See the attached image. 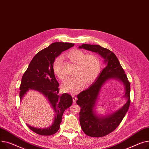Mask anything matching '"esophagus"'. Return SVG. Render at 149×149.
I'll list each match as a JSON object with an SVG mask.
<instances>
[{"instance_id":"34e87169","label":"esophagus","mask_w":149,"mask_h":149,"mask_svg":"<svg viewBox=\"0 0 149 149\" xmlns=\"http://www.w3.org/2000/svg\"><path fill=\"white\" fill-rule=\"evenodd\" d=\"M72 97H73V102L74 103H76V100H77V97H76V96L74 95H72Z\"/></svg>"}]
</instances>
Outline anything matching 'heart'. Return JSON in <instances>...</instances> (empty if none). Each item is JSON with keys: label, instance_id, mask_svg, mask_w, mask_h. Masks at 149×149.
<instances>
[{"label": "heart", "instance_id": "1", "mask_svg": "<svg viewBox=\"0 0 149 149\" xmlns=\"http://www.w3.org/2000/svg\"><path fill=\"white\" fill-rule=\"evenodd\" d=\"M64 56L72 63L76 64L74 76L69 78L63 85L64 91L76 94L79 91L84 85H89L94 81L100 73L101 61L99 57L93 54H86L79 49H74L68 51ZM54 74L64 81L66 76L63 69V59L56 58L52 64Z\"/></svg>", "mask_w": 149, "mask_h": 149}]
</instances>
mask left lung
Here are the masks:
<instances>
[{
  "label": "left lung",
  "mask_w": 149,
  "mask_h": 149,
  "mask_svg": "<svg viewBox=\"0 0 149 149\" xmlns=\"http://www.w3.org/2000/svg\"><path fill=\"white\" fill-rule=\"evenodd\" d=\"M79 48H84L99 54L107 63L96 79L89 87L77 94L76 103L81 108L79 121L84 132L91 137H102L113 132L120 124L127 112L130 102V82L121 67L118 58L112 52L99 45H82ZM116 78L121 80L125 86V97L127 102L120 110L105 118H98L93 111L96 100L102 85L109 78Z\"/></svg>",
  "instance_id": "left-lung-1"
}]
</instances>
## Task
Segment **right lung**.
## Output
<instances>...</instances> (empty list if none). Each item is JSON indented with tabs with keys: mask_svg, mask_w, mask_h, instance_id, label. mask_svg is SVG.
I'll use <instances>...</instances> for the list:
<instances>
[{
	"mask_svg": "<svg viewBox=\"0 0 149 149\" xmlns=\"http://www.w3.org/2000/svg\"><path fill=\"white\" fill-rule=\"evenodd\" d=\"M73 43L56 42L51 45L35 55L24 73L20 86V98L29 90H35L45 95L55 113V120L47 129H37L29 126L33 132L40 135H52L59 130L64 111L73 103L71 95L59 94V83L56 79L52 69L55 58L62 52L73 47Z\"/></svg>",
	"mask_w": 149,
	"mask_h": 149,
	"instance_id": "1",
	"label": "right lung"
}]
</instances>
